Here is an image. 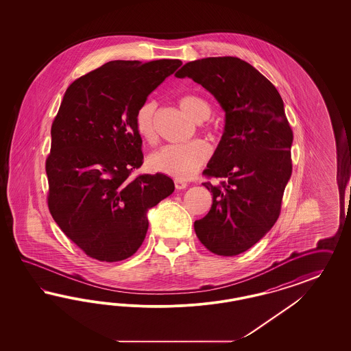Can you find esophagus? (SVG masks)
I'll use <instances>...</instances> for the list:
<instances>
[{
    "instance_id": "esophagus-1",
    "label": "esophagus",
    "mask_w": 351,
    "mask_h": 351,
    "mask_svg": "<svg viewBox=\"0 0 351 351\" xmlns=\"http://www.w3.org/2000/svg\"><path fill=\"white\" fill-rule=\"evenodd\" d=\"M186 186H188V182H186V181L175 180V188H176V189L181 191V189H185Z\"/></svg>"
}]
</instances>
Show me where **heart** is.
<instances>
[{"mask_svg":"<svg viewBox=\"0 0 351 351\" xmlns=\"http://www.w3.org/2000/svg\"><path fill=\"white\" fill-rule=\"evenodd\" d=\"M181 109L194 121L202 122L210 117L211 106L199 95H184L179 99ZM157 103L147 100L135 113V128L138 136L149 144L157 140L156 130ZM210 157V148L202 140H193L184 145H167L149 157V167L176 180H186L202 167Z\"/></svg>","mask_w":351,"mask_h":351,"instance_id":"obj_1","label":"heart"}]
</instances>
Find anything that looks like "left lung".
<instances>
[{
    "mask_svg": "<svg viewBox=\"0 0 351 351\" xmlns=\"http://www.w3.org/2000/svg\"><path fill=\"white\" fill-rule=\"evenodd\" d=\"M175 75L202 85L225 110L223 138L203 171L223 181L203 182L213 206L194 230L213 254L239 255L276 223L292 173L293 132L283 100L266 77L234 56L189 62Z\"/></svg>",
    "mask_w": 351,
    "mask_h": 351,
    "instance_id": "left-lung-1",
    "label": "left lung"
}]
</instances>
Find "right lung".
<instances>
[{
  "mask_svg": "<svg viewBox=\"0 0 351 351\" xmlns=\"http://www.w3.org/2000/svg\"><path fill=\"white\" fill-rule=\"evenodd\" d=\"M179 59L113 60L77 78L51 126L47 204L55 223L86 255L116 263L134 255L149 208L175 191L163 173L131 176L143 165L135 113Z\"/></svg>",
  "mask_w": 351,
  "mask_h": 351,
  "instance_id": "add662e5",
  "label": "right lung"
}]
</instances>
